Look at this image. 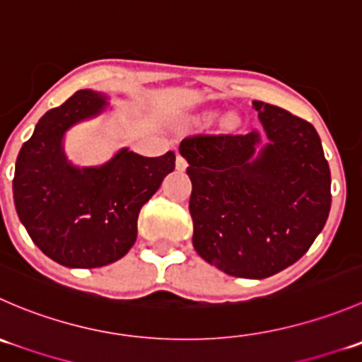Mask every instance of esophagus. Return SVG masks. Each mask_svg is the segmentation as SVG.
Masks as SVG:
<instances>
[{
  "instance_id": "obj_1",
  "label": "esophagus",
  "mask_w": 362,
  "mask_h": 362,
  "mask_svg": "<svg viewBox=\"0 0 362 362\" xmlns=\"http://www.w3.org/2000/svg\"><path fill=\"white\" fill-rule=\"evenodd\" d=\"M175 164H177V170L178 171H185V170H187V160H185L184 157L180 156V153H178V156H177V160H175Z\"/></svg>"
}]
</instances>
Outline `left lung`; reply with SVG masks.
<instances>
[{"label": "left lung", "mask_w": 362, "mask_h": 362, "mask_svg": "<svg viewBox=\"0 0 362 362\" xmlns=\"http://www.w3.org/2000/svg\"><path fill=\"white\" fill-rule=\"evenodd\" d=\"M262 134H199L180 143L192 182V245L235 278L296 263L325 226L331 170L310 122L255 100Z\"/></svg>", "instance_id": "8db88e82"}]
</instances>
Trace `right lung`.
<instances>
[{
  "mask_svg": "<svg viewBox=\"0 0 362 362\" xmlns=\"http://www.w3.org/2000/svg\"><path fill=\"white\" fill-rule=\"evenodd\" d=\"M107 106L106 93L79 90L38 120L16 160L21 223L45 256L70 269H95L127 255L139 210L175 170L173 152L143 157L129 148L100 166H74L63 150L66 131Z\"/></svg>",
  "mask_w": 362,
  "mask_h": 362,
  "instance_id": "right-lung-1",
  "label": "right lung"
}]
</instances>
